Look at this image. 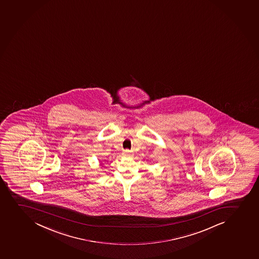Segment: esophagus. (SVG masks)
Here are the masks:
<instances>
[{
	"mask_svg": "<svg viewBox=\"0 0 259 259\" xmlns=\"http://www.w3.org/2000/svg\"><path fill=\"white\" fill-rule=\"evenodd\" d=\"M128 152H129V150H125V154H128Z\"/></svg>",
	"mask_w": 259,
	"mask_h": 259,
	"instance_id": "1",
	"label": "esophagus"
}]
</instances>
